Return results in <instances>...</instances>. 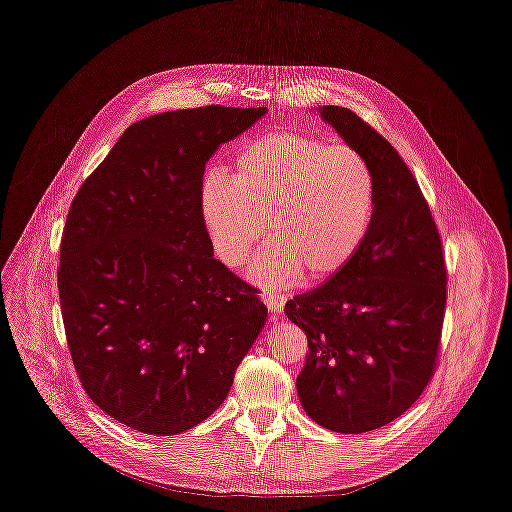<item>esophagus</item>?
<instances>
[{"label": "esophagus", "instance_id": "1", "mask_svg": "<svg viewBox=\"0 0 512 512\" xmlns=\"http://www.w3.org/2000/svg\"><path fill=\"white\" fill-rule=\"evenodd\" d=\"M263 299H265V305L269 307L271 313H281L283 307H285V301H287V297L283 293H277V291H265Z\"/></svg>", "mask_w": 512, "mask_h": 512}]
</instances>
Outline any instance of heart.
Wrapping results in <instances>:
<instances>
[{
	"label": "heart",
	"mask_w": 512,
	"mask_h": 512,
	"mask_svg": "<svg viewBox=\"0 0 512 512\" xmlns=\"http://www.w3.org/2000/svg\"><path fill=\"white\" fill-rule=\"evenodd\" d=\"M374 213L370 162L346 144L293 128L241 142L229 179L211 175L201 185L203 225L227 267H241L269 227L271 243L247 269L263 287L342 273L362 251Z\"/></svg>",
	"instance_id": "heart-1"
}]
</instances>
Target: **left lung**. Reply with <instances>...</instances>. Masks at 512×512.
Listing matches in <instances>:
<instances>
[{"label": "left lung", "instance_id": "obj_1", "mask_svg": "<svg viewBox=\"0 0 512 512\" xmlns=\"http://www.w3.org/2000/svg\"><path fill=\"white\" fill-rule=\"evenodd\" d=\"M319 116L376 177V213L358 257L285 303L305 331L297 394L319 426L362 434L400 418L428 386L446 309V265L430 207L396 148L342 106Z\"/></svg>", "mask_w": 512, "mask_h": 512}]
</instances>
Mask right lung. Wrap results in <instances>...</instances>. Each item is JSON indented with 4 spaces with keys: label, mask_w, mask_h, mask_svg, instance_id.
<instances>
[{
    "label": "right lung",
    "mask_w": 512,
    "mask_h": 512,
    "mask_svg": "<svg viewBox=\"0 0 512 512\" xmlns=\"http://www.w3.org/2000/svg\"><path fill=\"white\" fill-rule=\"evenodd\" d=\"M267 108L203 106L134 122L80 187L58 289L90 400L144 434L207 420L267 321L259 291L213 257L205 164Z\"/></svg>",
    "instance_id": "add662e5"
}]
</instances>
